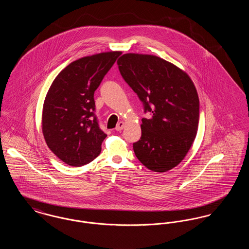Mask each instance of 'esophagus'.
<instances>
[{"instance_id":"34e87169","label":"esophagus","mask_w":249,"mask_h":249,"mask_svg":"<svg viewBox=\"0 0 249 249\" xmlns=\"http://www.w3.org/2000/svg\"><path fill=\"white\" fill-rule=\"evenodd\" d=\"M124 122H122V121H120L118 123V125H117V127H116V130L117 131H120L121 130H123V128H124Z\"/></svg>"}]
</instances>
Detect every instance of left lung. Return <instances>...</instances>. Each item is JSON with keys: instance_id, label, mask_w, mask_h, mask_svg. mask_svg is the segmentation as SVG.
Returning <instances> with one entry per match:
<instances>
[{"instance_id": "8db88e82", "label": "left lung", "mask_w": 249, "mask_h": 249, "mask_svg": "<svg viewBox=\"0 0 249 249\" xmlns=\"http://www.w3.org/2000/svg\"><path fill=\"white\" fill-rule=\"evenodd\" d=\"M118 65L144 114H150L142 119L134 154L147 169L167 172L181 162L196 137L200 103L195 86L186 72L152 55L124 54Z\"/></svg>"}]
</instances>
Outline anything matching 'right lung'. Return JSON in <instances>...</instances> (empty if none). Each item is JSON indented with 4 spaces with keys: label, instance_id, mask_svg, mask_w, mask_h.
<instances>
[{
    "label": "right lung",
    "instance_id": "obj_1",
    "mask_svg": "<svg viewBox=\"0 0 249 249\" xmlns=\"http://www.w3.org/2000/svg\"><path fill=\"white\" fill-rule=\"evenodd\" d=\"M121 52L72 61L59 72L46 97L42 128L49 149L70 166L85 165L101 153L107 135L95 115L94 92Z\"/></svg>",
    "mask_w": 249,
    "mask_h": 249
}]
</instances>
